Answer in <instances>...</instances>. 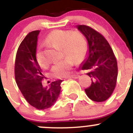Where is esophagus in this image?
Wrapping results in <instances>:
<instances>
[{
    "mask_svg": "<svg viewBox=\"0 0 133 133\" xmlns=\"http://www.w3.org/2000/svg\"><path fill=\"white\" fill-rule=\"evenodd\" d=\"M79 75L74 74V75H72V76H68L66 77V79H70V78H73V79H77V78H79Z\"/></svg>",
    "mask_w": 133,
    "mask_h": 133,
    "instance_id": "1",
    "label": "esophagus"
}]
</instances>
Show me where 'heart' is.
Instances as JSON below:
<instances>
[{
    "label": "heart",
    "instance_id": "1",
    "mask_svg": "<svg viewBox=\"0 0 133 133\" xmlns=\"http://www.w3.org/2000/svg\"><path fill=\"white\" fill-rule=\"evenodd\" d=\"M46 43L59 46L63 56H66L62 60L56 63L51 69L52 76L64 77L68 76L74 65V59L81 61L87 51V43L84 36L80 32H71L62 30H54L46 37ZM36 59L41 66L45 67L47 62L40 51L36 54Z\"/></svg>",
    "mask_w": 133,
    "mask_h": 133
}]
</instances>
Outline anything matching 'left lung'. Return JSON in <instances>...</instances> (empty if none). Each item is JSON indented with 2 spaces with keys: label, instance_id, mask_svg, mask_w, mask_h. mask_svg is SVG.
I'll return each mask as SVG.
<instances>
[{
  "label": "left lung",
  "instance_id": "1",
  "mask_svg": "<svg viewBox=\"0 0 133 133\" xmlns=\"http://www.w3.org/2000/svg\"><path fill=\"white\" fill-rule=\"evenodd\" d=\"M77 27L87 38L89 46L81 66L91 78V85L85 89V92L93 101L104 102L110 97L117 84V59L103 35L90 26L78 25Z\"/></svg>",
  "mask_w": 133,
  "mask_h": 133
}]
</instances>
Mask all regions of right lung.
I'll use <instances>...</instances> for the list:
<instances>
[{
    "label": "right lung",
    "mask_w": 133,
    "mask_h": 133,
    "mask_svg": "<svg viewBox=\"0 0 133 133\" xmlns=\"http://www.w3.org/2000/svg\"><path fill=\"white\" fill-rule=\"evenodd\" d=\"M39 32H30L19 45L15 63V77L18 87L28 103L42 110L50 108L55 103L63 81L52 82L48 88L42 86L44 76L36 57Z\"/></svg>",
    "instance_id": "1"
}]
</instances>
